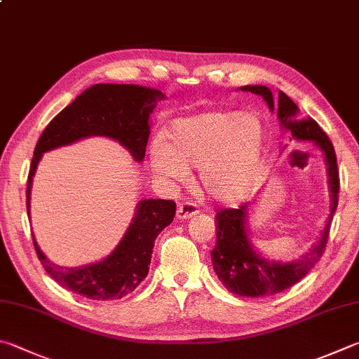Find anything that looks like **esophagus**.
Here are the masks:
<instances>
[{
    "label": "esophagus",
    "instance_id": "obj_1",
    "mask_svg": "<svg viewBox=\"0 0 359 359\" xmlns=\"http://www.w3.org/2000/svg\"><path fill=\"white\" fill-rule=\"evenodd\" d=\"M198 205L193 204V202H184V204H180L177 207V219H188L194 217V215H198Z\"/></svg>",
    "mask_w": 359,
    "mask_h": 359
}]
</instances>
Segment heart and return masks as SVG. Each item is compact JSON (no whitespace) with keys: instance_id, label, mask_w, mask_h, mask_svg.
<instances>
[{"instance_id":"obj_1","label":"heart","mask_w":359,"mask_h":359,"mask_svg":"<svg viewBox=\"0 0 359 359\" xmlns=\"http://www.w3.org/2000/svg\"><path fill=\"white\" fill-rule=\"evenodd\" d=\"M155 141L151 165L160 177L182 182L185 166H199L205 193L221 204H240L251 196L262 175L269 132L262 117L243 111H208L177 117Z\"/></svg>"}]
</instances>
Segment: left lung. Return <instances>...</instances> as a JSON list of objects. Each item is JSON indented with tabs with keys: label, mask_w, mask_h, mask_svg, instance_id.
I'll return each mask as SVG.
<instances>
[{
	"label": "left lung",
	"mask_w": 359,
	"mask_h": 359,
	"mask_svg": "<svg viewBox=\"0 0 359 359\" xmlns=\"http://www.w3.org/2000/svg\"><path fill=\"white\" fill-rule=\"evenodd\" d=\"M243 93H252L262 97L271 113H278L283 130L292 133L293 140L312 142L322 151L327 165V184L330 191V213L325 219L320 237L308 251L293 260H276L265 257L252 245L250 233V212L256 201L240 208H224L217 215V245L210 252L213 270L227 290L240 297H266L275 295L292 287L293 284L308 275L320 260L327 246L331 219L337 207L339 172L334 147L327 133L318 127L314 119H302L299 108L279 90L275 102L270 88L260 84L242 86Z\"/></svg>",
	"instance_id": "left-lung-1"
}]
</instances>
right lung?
I'll return each instance as SVG.
<instances>
[{"mask_svg": "<svg viewBox=\"0 0 359 359\" xmlns=\"http://www.w3.org/2000/svg\"><path fill=\"white\" fill-rule=\"evenodd\" d=\"M166 95L158 89L138 84H94L53 117L39 138L26 187L29 215L31 188L39 161L45 152L70 146L76 141L103 136L119 142L136 163L144 160L151 122L149 116ZM175 202L142 199L121 242L99 262L83 266H61L45 256L34 236L32 242L45 271L57 284L80 295L105 302L121 299L133 292L149 273L155 238L172 223Z\"/></svg>", "mask_w": 359, "mask_h": 359, "instance_id": "add662e5", "label": "right lung"}]
</instances>
